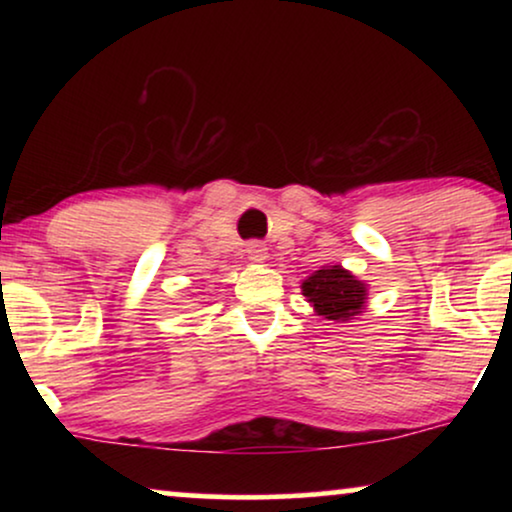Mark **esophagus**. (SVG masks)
<instances>
[{
  "label": "esophagus",
  "mask_w": 512,
  "mask_h": 512,
  "mask_svg": "<svg viewBox=\"0 0 512 512\" xmlns=\"http://www.w3.org/2000/svg\"><path fill=\"white\" fill-rule=\"evenodd\" d=\"M247 254H249L251 261H265V258H268V247H265L263 242L254 240V242L247 244Z\"/></svg>",
  "instance_id": "34e87169"
}]
</instances>
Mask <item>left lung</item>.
Wrapping results in <instances>:
<instances>
[{
  "label": "left lung",
  "instance_id": "left-lung-1",
  "mask_svg": "<svg viewBox=\"0 0 512 512\" xmlns=\"http://www.w3.org/2000/svg\"><path fill=\"white\" fill-rule=\"evenodd\" d=\"M303 296L314 303V310L331 321H347L359 314L366 286L354 275L342 270L340 265H331L326 270H317L303 282Z\"/></svg>",
  "mask_w": 512,
  "mask_h": 512
}]
</instances>
